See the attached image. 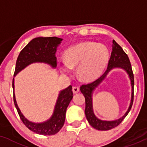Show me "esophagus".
Returning a JSON list of instances; mask_svg holds the SVG:
<instances>
[{
    "mask_svg": "<svg viewBox=\"0 0 147 147\" xmlns=\"http://www.w3.org/2000/svg\"><path fill=\"white\" fill-rule=\"evenodd\" d=\"M79 87H77V86H73V87H72V92H73V93L76 94L79 92Z\"/></svg>",
    "mask_w": 147,
    "mask_h": 147,
    "instance_id": "1",
    "label": "esophagus"
}]
</instances>
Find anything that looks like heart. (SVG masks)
<instances>
[{"instance_id": "1", "label": "heart", "mask_w": 147, "mask_h": 147, "mask_svg": "<svg viewBox=\"0 0 147 147\" xmlns=\"http://www.w3.org/2000/svg\"><path fill=\"white\" fill-rule=\"evenodd\" d=\"M64 61L58 63L59 72L70 76L77 67V74L85 81H92L99 76L109 60V51L105 46L94 42H82L64 52Z\"/></svg>"}]
</instances>
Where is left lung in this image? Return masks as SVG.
Listing matches in <instances>:
<instances>
[{
	"label": "left lung",
	"mask_w": 147,
	"mask_h": 147,
	"mask_svg": "<svg viewBox=\"0 0 147 147\" xmlns=\"http://www.w3.org/2000/svg\"><path fill=\"white\" fill-rule=\"evenodd\" d=\"M114 68H121L124 69L127 73L131 81L132 86V96L131 97V102L125 114L121 118L114 121H103L97 118L95 116L93 110L92 104V94L93 91L106 78L109 72ZM134 74L132 71L131 66L129 59L127 55L124 52L121 47L116 43L115 40L112 41V51L111 54L110 59L109 60L108 66L106 71L103 75L100 76L98 79L95 80L90 84L82 85L80 88V90L82 92L86 99V109H85V114L87 118L88 123L92 127L97 130L107 131L112 129L114 127H117L123 119L126 117L127 115L129 112L134 101Z\"/></svg>",
	"instance_id": "8db88e82"
}]
</instances>
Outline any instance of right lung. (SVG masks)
<instances>
[{"mask_svg": "<svg viewBox=\"0 0 147 147\" xmlns=\"http://www.w3.org/2000/svg\"><path fill=\"white\" fill-rule=\"evenodd\" d=\"M62 40L63 39L57 37H38L33 39L20 51L18 57L14 77L26 66L33 63H45L53 68H55L57 48ZM12 86L14 90V78ZM72 94L71 86L60 91L52 116L49 120L42 123H33L24 117L18 106L14 93L13 101L20 119L28 129L40 135L52 136L59 132L63 126L66 109L73 97Z\"/></svg>", "mask_w": 147, "mask_h": 147, "instance_id": "obj_1", "label": "right lung"}]
</instances>
